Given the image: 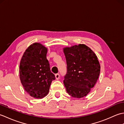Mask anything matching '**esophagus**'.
Segmentation results:
<instances>
[{"label":"esophagus","mask_w":124,"mask_h":124,"mask_svg":"<svg viewBox=\"0 0 124 124\" xmlns=\"http://www.w3.org/2000/svg\"><path fill=\"white\" fill-rule=\"evenodd\" d=\"M55 78H56V79H59L60 78V75L59 74V73H56V74H55Z\"/></svg>","instance_id":"esophagus-1"}]
</instances>
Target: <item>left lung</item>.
Returning <instances> with one entry per match:
<instances>
[{"label":"left lung","mask_w":124,"mask_h":124,"mask_svg":"<svg viewBox=\"0 0 124 124\" xmlns=\"http://www.w3.org/2000/svg\"><path fill=\"white\" fill-rule=\"evenodd\" d=\"M67 71L64 85L67 93L76 98L86 96L95 85L100 64L94 52L84 44L65 47Z\"/></svg>","instance_id":"1"}]
</instances>
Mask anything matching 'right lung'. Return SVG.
<instances>
[{"label":"right lung","mask_w":124,"mask_h":124,"mask_svg":"<svg viewBox=\"0 0 124 124\" xmlns=\"http://www.w3.org/2000/svg\"><path fill=\"white\" fill-rule=\"evenodd\" d=\"M47 48L35 43L25 50L21 60L20 78L25 91L34 98L48 94L52 81L55 79L47 60Z\"/></svg>","instance_id":"1"}]
</instances>
